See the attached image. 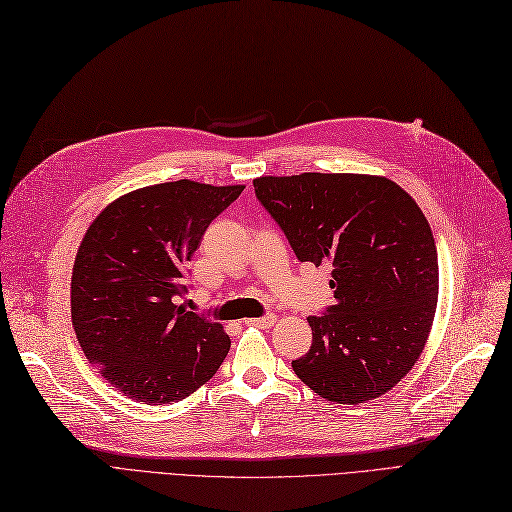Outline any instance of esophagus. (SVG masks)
Wrapping results in <instances>:
<instances>
[{"label": "esophagus", "instance_id": "esophagus-1", "mask_svg": "<svg viewBox=\"0 0 512 512\" xmlns=\"http://www.w3.org/2000/svg\"><path fill=\"white\" fill-rule=\"evenodd\" d=\"M273 322H275V316H273V314H267V316H260V318H250V320H245L247 327H258V329H267V327H271Z\"/></svg>", "mask_w": 512, "mask_h": 512}]
</instances>
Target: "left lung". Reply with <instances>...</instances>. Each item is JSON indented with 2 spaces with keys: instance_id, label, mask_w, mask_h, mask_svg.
I'll return each instance as SVG.
<instances>
[{
  "instance_id": "8db88e82",
  "label": "left lung",
  "mask_w": 512,
  "mask_h": 512,
  "mask_svg": "<svg viewBox=\"0 0 512 512\" xmlns=\"http://www.w3.org/2000/svg\"><path fill=\"white\" fill-rule=\"evenodd\" d=\"M260 205L301 262L331 265L335 305L309 316L312 348L292 369L337 404L391 391L421 356L438 303V252L414 198L386 177L254 179Z\"/></svg>"
}]
</instances>
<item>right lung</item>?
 Segmentation results:
<instances>
[{
	"label": "right lung",
	"instance_id": "obj_1",
	"mask_svg": "<svg viewBox=\"0 0 512 512\" xmlns=\"http://www.w3.org/2000/svg\"><path fill=\"white\" fill-rule=\"evenodd\" d=\"M243 185L190 179L134 190L108 205L76 252L70 305L89 363L126 397L181 401L213 378L230 339L222 324L188 312L185 267L209 224Z\"/></svg>",
	"mask_w": 512,
	"mask_h": 512
}]
</instances>
